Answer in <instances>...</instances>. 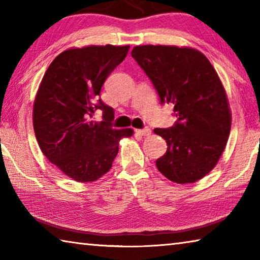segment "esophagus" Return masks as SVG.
Here are the masks:
<instances>
[{
  "instance_id": "esophagus-1",
  "label": "esophagus",
  "mask_w": 260,
  "mask_h": 260,
  "mask_svg": "<svg viewBox=\"0 0 260 260\" xmlns=\"http://www.w3.org/2000/svg\"><path fill=\"white\" fill-rule=\"evenodd\" d=\"M136 134H137V135H140V136H144V137H147V136H150L151 130H150L149 128L137 129V130H136Z\"/></svg>"
}]
</instances>
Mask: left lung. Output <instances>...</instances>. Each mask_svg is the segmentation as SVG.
Masks as SVG:
<instances>
[{
    "mask_svg": "<svg viewBox=\"0 0 260 260\" xmlns=\"http://www.w3.org/2000/svg\"><path fill=\"white\" fill-rule=\"evenodd\" d=\"M131 55L153 82L161 104L172 103L178 117L169 129H154L168 144L156 160L158 171L180 184L203 179L221 158L231 131V110L217 72L191 47L141 45Z\"/></svg>",
    "mask_w": 260,
    "mask_h": 260,
    "instance_id": "obj_1",
    "label": "left lung"
}]
</instances>
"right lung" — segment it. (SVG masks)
<instances>
[{"instance_id":"1","label":"right lung","mask_w":260,"mask_h":260,"mask_svg":"<svg viewBox=\"0 0 260 260\" xmlns=\"http://www.w3.org/2000/svg\"><path fill=\"white\" fill-rule=\"evenodd\" d=\"M130 46L70 48L54 58L34 102L32 124L39 148L52 164L77 182H92L110 171L122 138L130 128L116 130L114 111L100 99L102 86ZM96 109L103 121H90Z\"/></svg>"}]
</instances>
